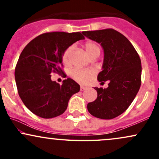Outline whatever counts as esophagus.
Masks as SVG:
<instances>
[{"label": "esophagus", "mask_w": 159, "mask_h": 159, "mask_svg": "<svg viewBox=\"0 0 159 159\" xmlns=\"http://www.w3.org/2000/svg\"><path fill=\"white\" fill-rule=\"evenodd\" d=\"M87 87H84V86H81V87H80V90H81V91H84L85 90H87Z\"/></svg>", "instance_id": "1"}]
</instances>
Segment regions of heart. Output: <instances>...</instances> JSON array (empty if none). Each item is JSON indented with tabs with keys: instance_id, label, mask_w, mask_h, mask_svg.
Masks as SVG:
<instances>
[{
	"instance_id": "1",
	"label": "heart",
	"mask_w": 159,
	"mask_h": 159,
	"mask_svg": "<svg viewBox=\"0 0 159 159\" xmlns=\"http://www.w3.org/2000/svg\"><path fill=\"white\" fill-rule=\"evenodd\" d=\"M74 46L71 45L66 49L63 54V62L65 64H68L70 61V57L73 51ZM84 48L89 55L91 56L96 52H100V48L98 45L95 42L89 41L84 44ZM93 75V72L90 70H81V69H74L72 72V76L76 81L84 83L90 79V76Z\"/></svg>"
}]
</instances>
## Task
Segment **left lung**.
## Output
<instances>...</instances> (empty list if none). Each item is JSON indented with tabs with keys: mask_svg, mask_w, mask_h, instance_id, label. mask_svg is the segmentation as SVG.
Here are the masks:
<instances>
[{
	"mask_svg": "<svg viewBox=\"0 0 159 159\" xmlns=\"http://www.w3.org/2000/svg\"><path fill=\"white\" fill-rule=\"evenodd\" d=\"M82 34L102 48V70L97 79L101 83L109 82L107 88L94 87L97 98L87 104V110L99 119H114L125 111L139 91L141 82L139 55L129 40L114 29Z\"/></svg>",
	"mask_w": 159,
	"mask_h": 159,
	"instance_id": "left-lung-1",
	"label": "left lung"
}]
</instances>
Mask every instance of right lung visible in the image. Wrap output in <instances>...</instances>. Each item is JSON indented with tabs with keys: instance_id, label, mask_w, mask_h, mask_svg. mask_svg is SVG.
Listing matches in <instances>:
<instances>
[{
	"instance_id": "add662e5",
	"label": "right lung",
	"mask_w": 159,
	"mask_h": 159,
	"mask_svg": "<svg viewBox=\"0 0 159 159\" xmlns=\"http://www.w3.org/2000/svg\"><path fill=\"white\" fill-rule=\"evenodd\" d=\"M84 39L80 32L45 33L23 49L15 69L16 83L21 101L36 116H60L66 110L69 98L79 92L80 85L74 80L67 78L60 85L51 79V73H63V52Z\"/></svg>"
}]
</instances>
